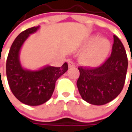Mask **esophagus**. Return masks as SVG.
Listing matches in <instances>:
<instances>
[{
	"label": "esophagus",
	"mask_w": 132,
	"mask_h": 132,
	"mask_svg": "<svg viewBox=\"0 0 132 132\" xmlns=\"http://www.w3.org/2000/svg\"><path fill=\"white\" fill-rule=\"evenodd\" d=\"M68 66L69 68H74V67H76V64L74 63L73 61H68Z\"/></svg>",
	"instance_id": "obj_1"
}]
</instances>
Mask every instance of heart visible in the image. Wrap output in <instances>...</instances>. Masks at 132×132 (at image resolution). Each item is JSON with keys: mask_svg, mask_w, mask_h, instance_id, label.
Instances as JSON below:
<instances>
[{"mask_svg": "<svg viewBox=\"0 0 132 132\" xmlns=\"http://www.w3.org/2000/svg\"><path fill=\"white\" fill-rule=\"evenodd\" d=\"M84 47H89L81 56L82 62L89 67H98L104 63L111 50V43L106 38L91 36L85 41Z\"/></svg>", "mask_w": 132, "mask_h": 132, "instance_id": "heart-1", "label": "heart"}]
</instances>
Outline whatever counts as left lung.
<instances>
[{
    "instance_id": "1",
    "label": "left lung",
    "mask_w": 132,
    "mask_h": 132,
    "mask_svg": "<svg viewBox=\"0 0 132 132\" xmlns=\"http://www.w3.org/2000/svg\"><path fill=\"white\" fill-rule=\"evenodd\" d=\"M127 68L124 46L114 35L111 56L102 65L95 68H79L80 76L76 84L82 99L98 106L112 101L123 89Z\"/></svg>"
}]
</instances>
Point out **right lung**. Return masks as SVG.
Wrapping results in <instances>:
<instances>
[{
	"label": "right lung",
	"mask_w": 132,
	"mask_h": 132,
	"mask_svg": "<svg viewBox=\"0 0 132 132\" xmlns=\"http://www.w3.org/2000/svg\"><path fill=\"white\" fill-rule=\"evenodd\" d=\"M39 26L21 32L13 42L6 61V76L9 87L17 98L29 106H38L52 96L56 80L67 72L68 65L62 67L45 65L38 70L24 68L20 53L24 43L31 34L36 33Z\"/></svg>",
	"instance_id": "1"
}]
</instances>
